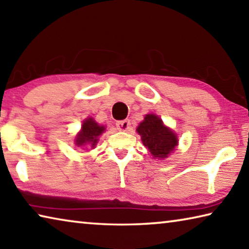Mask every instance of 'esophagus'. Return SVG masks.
<instances>
[{
    "label": "esophagus",
    "mask_w": 249,
    "mask_h": 249,
    "mask_svg": "<svg viewBox=\"0 0 249 249\" xmlns=\"http://www.w3.org/2000/svg\"><path fill=\"white\" fill-rule=\"evenodd\" d=\"M116 127L120 130H127L130 127V121L129 120H123L116 122Z\"/></svg>",
    "instance_id": "1"
}]
</instances>
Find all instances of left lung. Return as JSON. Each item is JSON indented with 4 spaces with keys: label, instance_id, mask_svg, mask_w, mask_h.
<instances>
[{
    "label": "left lung",
    "instance_id": "1",
    "mask_svg": "<svg viewBox=\"0 0 249 249\" xmlns=\"http://www.w3.org/2000/svg\"><path fill=\"white\" fill-rule=\"evenodd\" d=\"M137 132L142 136V144L154 157L166 158L178 145L175 133L166 127L157 115H146L137 127Z\"/></svg>",
    "mask_w": 249,
    "mask_h": 249
}]
</instances>
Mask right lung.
Returning a JSON list of instances; mask_svg holds the SVG:
<instances>
[{
  "mask_svg": "<svg viewBox=\"0 0 249 249\" xmlns=\"http://www.w3.org/2000/svg\"><path fill=\"white\" fill-rule=\"evenodd\" d=\"M104 126H100L98 123H95L93 119L86 120L82 124L81 132L75 138V145L79 147L91 145V147L94 148L96 142H98V137L104 132Z\"/></svg>",
  "mask_w": 249,
  "mask_h": 249,
  "instance_id": "1",
  "label": "right lung"
}]
</instances>
